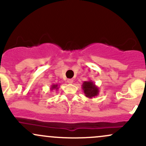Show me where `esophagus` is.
<instances>
[{"instance_id": "34e87169", "label": "esophagus", "mask_w": 146, "mask_h": 146, "mask_svg": "<svg viewBox=\"0 0 146 146\" xmlns=\"http://www.w3.org/2000/svg\"><path fill=\"white\" fill-rule=\"evenodd\" d=\"M67 82L68 84H72L73 82V80H72V79H68V80H67Z\"/></svg>"}]
</instances>
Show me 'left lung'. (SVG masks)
Returning a JSON list of instances; mask_svg holds the SVG:
<instances>
[{
    "instance_id": "obj_1",
    "label": "left lung",
    "mask_w": 146,
    "mask_h": 146,
    "mask_svg": "<svg viewBox=\"0 0 146 146\" xmlns=\"http://www.w3.org/2000/svg\"><path fill=\"white\" fill-rule=\"evenodd\" d=\"M82 86V90L85 96L88 98L92 99L93 98H95L100 93L99 87L97 86L95 83L90 80L84 82Z\"/></svg>"
}]
</instances>
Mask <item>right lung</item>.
I'll return each mask as SVG.
<instances>
[{
	"label": "right lung",
	"instance_id": "obj_1",
	"mask_svg": "<svg viewBox=\"0 0 146 146\" xmlns=\"http://www.w3.org/2000/svg\"><path fill=\"white\" fill-rule=\"evenodd\" d=\"M59 86H60L59 84H53V85H51V87L50 89H51V90H58V88H59Z\"/></svg>",
	"mask_w": 146,
	"mask_h": 146
}]
</instances>
